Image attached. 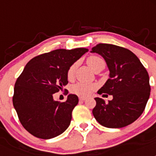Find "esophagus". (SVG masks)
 I'll list each match as a JSON object with an SVG mask.
<instances>
[{"label":"esophagus","instance_id":"1","mask_svg":"<svg viewBox=\"0 0 156 156\" xmlns=\"http://www.w3.org/2000/svg\"><path fill=\"white\" fill-rule=\"evenodd\" d=\"M79 99H80V101H85L87 99V98L86 97H79Z\"/></svg>","mask_w":156,"mask_h":156}]
</instances>
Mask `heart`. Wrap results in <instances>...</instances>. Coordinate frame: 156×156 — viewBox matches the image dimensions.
I'll return each mask as SVG.
<instances>
[{"instance_id":"heart-1","label":"heart","mask_w":156,"mask_h":156,"mask_svg":"<svg viewBox=\"0 0 156 156\" xmlns=\"http://www.w3.org/2000/svg\"><path fill=\"white\" fill-rule=\"evenodd\" d=\"M87 63L89 67L94 72H97L98 70L101 71L105 66V62L104 59L97 55H90V57H88L87 59ZM76 66V63H73L69 68L67 71V78L69 80H72L73 78ZM96 88H97V84L95 83L78 82L72 86L71 91L80 96H87L90 94Z\"/></svg>"}]
</instances>
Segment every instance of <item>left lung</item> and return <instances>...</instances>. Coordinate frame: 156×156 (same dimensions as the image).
Instances as JSON below:
<instances>
[{
    "instance_id": "obj_1",
    "label": "left lung",
    "mask_w": 156,
    "mask_h": 156,
    "mask_svg": "<svg viewBox=\"0 0 156 156\" xmlns=\"http://www.w3.org/2000/svg\"><path fill=\"white\" fill-rule=\"evenodd\" d=\"M90 52L102 56L109 69V79L98 94H108L113 97L108 103L95 98L96 105L92 111L95 119L108 128H122L131 124L143 113L149 98L151 87L148 72L138 58L126 48L98 44Z\"/></svg>"
}]
</instances>
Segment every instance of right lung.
<instances>
[{"label": "right lung", "mask_w": 156, "mask_h": 156, "mask_svg": "<svg viewBox=\"0 0 156 156\" xmlns=\"http://www.w3.org/2000/svg\"><path fill=\"white\" fill-rule=\"evenodd\" d=\"M87 51V48L57 49L36 56L25 66L15 84L12 101L19 121L32 135L51 139L69 127L78 97L69 94L60 102L53 94L68 83L69 68Z\"/></svg>", "instance_id": "right-lung-1"}]
</instances>
